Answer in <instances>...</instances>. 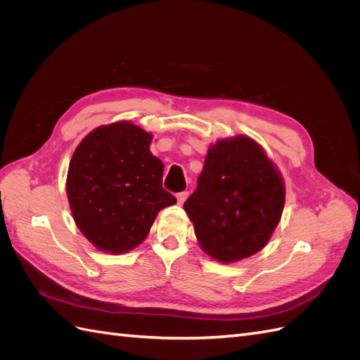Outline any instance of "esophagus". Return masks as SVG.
Wrapping results in <instances>:
<instances>
[{
  "instance_id": "esophagus-1",
  "label": "esophagus",
  "mask_w": 360,
  "mask_h": 360,
  "mask_svg": "<svg viewBox=\"0 0 360 360\" xmlns=\"http://www.w3.org/2000/svg\"><path fill=\"white\" fill-rule=\"evenodd\" d=\"M188 195H189V192H186V191H184V192H179V193L176 195V198H177V202H179V204H183L184 201H186V198H188Z\"/></svg>"
}]
</instances>
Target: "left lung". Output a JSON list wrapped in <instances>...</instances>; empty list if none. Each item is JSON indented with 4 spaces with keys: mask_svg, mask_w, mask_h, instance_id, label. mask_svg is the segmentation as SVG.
Instances as JSON below:
<instances>
[{
    "mask_svg": "<svg viewBox=\"0 0 360 360\" xmlns=\"http://www.w3.org/2000/svg\"><path fill=\"white\" fill-rule=\"evenodd\" d=\"M285 183L266 150L246 135L207 150L198 188L183 204L204 252L237 263L259 252L278 226Z\"/></svg>",
    "mask_w": 360,
    "mask_h": 360,
    "instance_id": "left-lung-1",
    "label": "left lung"
}]
</instances>
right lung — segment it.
Here are the masks:
<instances>
[{
  "mask_svg": "<svg viewBox=\"0 0 360 360\" xmlns=\"http://www.w3.org/2000/svg\"><path fill=\"white\" fill-rule=\"evenodd\" d=\"M153 134L132 122L93 129L69 163L66 193L73 221L97 250L126 254L146 240L158 213L177 200L162 188Z\"/></svg>",
  "mask_w": 360,
  "mask_h": 360,
  "instance_id": "1",
  "label": "right lung"
}]
</instances>
